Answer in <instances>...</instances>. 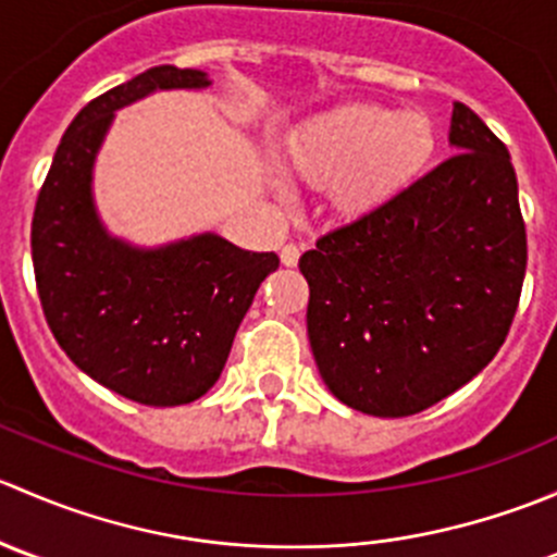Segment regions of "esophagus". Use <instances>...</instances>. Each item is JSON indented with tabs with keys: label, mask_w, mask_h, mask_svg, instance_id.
Returning <instances> with one entry per match:
<instances>
[{
	"label": "esophagus",
	"mask_w": 557,
	"mask_h": 557,
	"mask_svg": "<svg viewBox=\"0 0 557 557\" xmlns=\"http://www.w3.org/2000/svg\"><path fill=\"white\" fill-rule=\"evenodd\" d=\"M299 256L301 250L296 245H285L283 250H280V261H283V267H296V263H299Z\"/></svg>",
	"instance_id": "esophagus-1"
}]
</instances>
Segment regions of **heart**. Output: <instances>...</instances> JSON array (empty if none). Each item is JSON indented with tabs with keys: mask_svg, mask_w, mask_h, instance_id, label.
<instances>
[{
	"mask_svg": "<svg viewBox=\"0 0 557 557\" xmlns=\"http://www.w3.org/2000/svg\"><path fill=\"white\" fill-rule=\"evenodd\" d=\"M434 150L436 132L425 112L347 104L294 134L283 170L294 183L331 188L345 215H361L401 194Z\"/></svg>",
	"mask_w": 557,
	"mask_h": 557,
	"instance_id": "b5f03b06",
	"label": "heart"
}]
</instances>
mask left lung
Segmentation results:
<instances>
[{
  "label": "left lung",
  "mask_w": 557,
  "mask_h": 557,
  "mask_svg": "<svg viewBox=\"0 0 557 557\" xmlns=\"http://www.w3.org/2000/svg\"><path fill=\"white\" fill-rule=\"evenodd\" d=\"M442 161L299 258L318 372L347 407L407 418L482 372L520 305L528 245L507 145L455 102Z\"/></svg>",
  "instance_id": "1"
}]
</instances>
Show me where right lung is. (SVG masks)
I'll return each instance as SVG.
<instances>
[{
	"label": "right lung",
	"mask_w": 557,
	"mask_h": 557,
	"mask_svg": "<svg viewBox=\"0 0 557 557\" xmlns=\"http://www.w3.org/2000/svg\"><path fill=\"white\" fill-rule=\"evenodd\" d=\"M205 72L153 66L91 99L55 148L32 218L39 305L61 350L99 385L148 407L205 396L221 377L252 296L280 267L215 234L159 250L112 239L91 166L112 112L159 88H205Z\"/></svg>",
	"instance_id": "add662e5"
}]
</instances>
